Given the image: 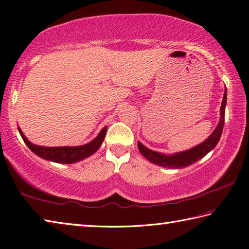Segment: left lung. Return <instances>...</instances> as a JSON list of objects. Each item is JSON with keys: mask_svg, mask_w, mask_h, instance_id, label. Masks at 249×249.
I'll list each match as a JSON object with an SVG mask.
<instances>
[{"mask_svg": "<svg viewBox=\"0 0 249 249\" xmlns=\"http://www.w3.org/2000/svg\"><path fill=\"white\" fill-rule=\"evenodd\" d=\"M226 105H227V89L225 90V94H223V99H222V104L220 108V121H219V124L216 127V129L213 131V134L201 144H198L196 147H194L188 151H184V152H180L173 155H165L159 152H154V151L145 148L143 144L138 142V149L140 151V153L142 154L145 159L149 160L151 163L160 165V166L162 167L183 168L193 163H196V160H201L203 157H205L209 151H212L213 148H215L219 139H220L222 129H223V124H225Z\"/></svg>", "mask_w": 249, "mask_h": 249, "instance_id": "left-lung-1", "label": "left lung"}]
</instances>
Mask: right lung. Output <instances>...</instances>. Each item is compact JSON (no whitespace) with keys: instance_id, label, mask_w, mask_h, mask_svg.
<instances>
[{"instance_id":"obj_1","label":"right lung","mask_w":249,"mask_h":249,"mask_svg":"<svg viewBox=\"0 0 249 249\" xmlns=\"http://www.w3.org/2000/svg\"><path fill=\"white\" fill-rule=\"evenodd\" d=\"M18 130L23 141L29 147V149H30L33 153L38 155L40 158L47 160H52V162H56V163L71 164L85 158H89V155L95 153L96 151L99 149L102 141L105 139L107 127L102 128L99 135L87 144L80 145V147H53V148L40 147V145L33 144L26 137H24V135L20 128L18 127Z\"/></svg>"}]
</instances>
